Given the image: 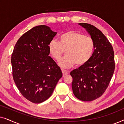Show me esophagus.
Returning a JSON list of instances; mask_svg holds the SVG:
<instances>
[{
	"instance_id": "34e87169",
	"label": "esophagus",
	"mask_w": 124,
	"mask_h": 124,
	"mask_svg": "<svg viewBox=\"0 0 124 124\" xmlns=\"http://www.w3.org/2000/svg\"><path fill=\"white\" fill-rule=\"evenodd\" d=\"M62 73L63 76H65L66 75H67V74H68V72L65 70H62Z\"/></svg>"
}]
</instances>
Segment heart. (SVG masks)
<instances>
[{
    "label": "heart",
    "mask_w": 124,
    "mask_h": 124,
    "mask_svg": "<svg viewBox=\"0 0 124 124\" xmlns=\"http://www.w3.org/2000/svg\"><path fill=\"white\" fill-rule=\"evenodd\" d=\"M95 43L90 37L78 31H69L59 37V42L52 40L48 44V51L52 58L58 61L65 51V56L61 59L59 65L69 69L76 64L82 66L89 62L94 53Z\"/></svg>",
    "instance_id": "obj_1"
}]
</instances>
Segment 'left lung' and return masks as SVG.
I'll return each mask as SVG.
<instances>
[{
  "instance_id": "left-lung-1",
  "label": "left lung",
  "mask_w": 124,
  "mask_h": 124,
  "mask_svg": "<svg viewBox=\"0 0 124 124\" xmlns=\"http://www.w3.org/2000/svg\"><path fill=\"white\" fill-rule=\"evenodd\" d=\"M94 40L95 48L89 62L70 72L75 96L89 101L99 98L108 87L115 70L113 47L101 30L92 25L79 23Z\"/></svg>"
}]
</instances>
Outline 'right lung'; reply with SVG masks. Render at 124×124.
Instances as JSON below:
<instances>
[{"instance_id":"right-lung-1","label":"right lung","mask_w":124,"mask_h":124,"mask_svg":"<svg viewBox=\"0 0 124 124\" xmlns=\"http://www.w3.org/2000/svg\"><path fill=\"white\" fill-rule=\"evenodd\" d=\"M56 32L46 25L34 27L17 40L11 57L12 74L21 94L34 103L47 100L62 73L51 56L48 44Z\"/></svg>"}]
</instances>
